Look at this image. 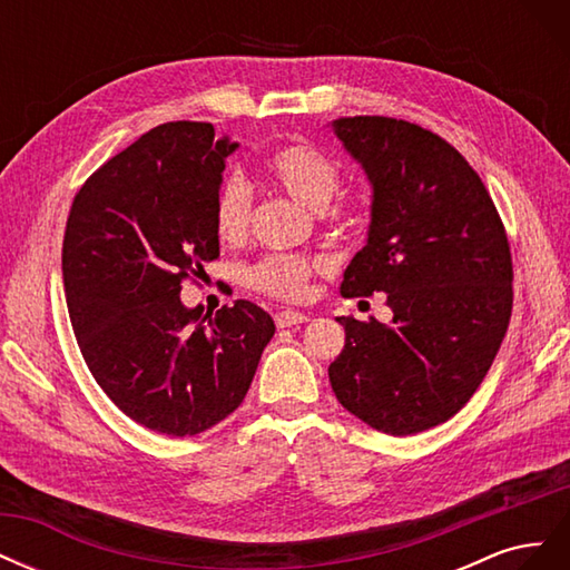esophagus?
Listing matches in <instances>:
<instances>
[{
  "mask_svg": "<svg viewBox=\"0 0 570 570\" xmlns=\"http://www.w3.org/2000/svg\"><path fill=\"white\" fill-rule=\"evenodd\" d=\"M306 321H308L306 314L292 312V308H285V312L275 314V325H278V327H292V325H299V323H306Z\"/></svg>",
  "mask_w": 570,
  "mask_h": 570,
  "instance_id": "34e87169",
  "label": "esophagus"
}]
</instances>
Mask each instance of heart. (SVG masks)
<instances>
[{
    "label": "heart",
    "mask_w": 570,
    "mask_h": 570,
    "mask_svg": "<svg viewBox=\"0 0 570 570\" xmlns=\"http://www.w3.org/2000/svg\"><path fill=\"white\" fill-rule=\"evenodd\" d=\"M266 178L306 209L321 212L340 187V164L312 142H289L264 159ZM252 195L245 180L228 178L214 202V228L220 239L237 243L249 230ZM327 264L321 256L268 254L245 271L249 287L278 299H302L312 273Z\"/></svg>",
    "instance_id": "1"
}]
</instances>
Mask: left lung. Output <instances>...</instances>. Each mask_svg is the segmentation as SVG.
Segmentation results:
<instances>
[{
  "instance_id": "obj_1",
  "label": "left lung",
  "mask_w": 570,
  "mask_h": 570,
  "mask_svg": "<svg viewBox=\"0 0 570 570\" xmlns=\"http://www.w3.org/2000/svg\"><path fill=\"white\" fill-rule=\"evenodd\" d=\"M333 130L373 187L368 239L340 292H385L394 316H340L347 337L327 375L356 419L413 435L463 409L507 335V230L480 176L440 135L387 116L337 118Z\"/></svg>"
}]
</instances>
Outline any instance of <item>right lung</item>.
<instances>
[{"label": "right lung", "instance_id": "add662e5", "mask_svg": "<svg viewBox=\"0 0 570 570\" xmlns=\"http://www.w3.org/2000/svg\"><path fill=\"white\" fill-rule=\"evenodd\" d=\"M212 124L145 132L85 180L61 271L78 347L109 400L154 433L199 435L243 404L273 318L247 299L197 316L183 281L218 258L214 202L226 159Z\"/></svg>", "mask_w": 570, "mask_h": 570}]
</instances>
